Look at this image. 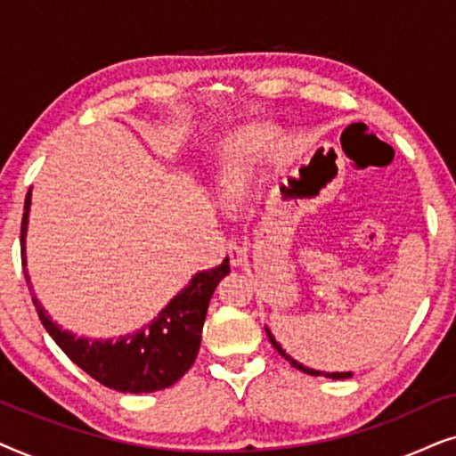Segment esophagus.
I'll return each instance as SVG.
<instances>
[{"label": "esophagus", "mask_w": 456, "mask_h": 456, "mask_svg": "<svg viewBox=\"0 0 456 456\" xmlns=\"http://www.w3.org/2000/svg\"><path fill=\"white\" fill-rule=\"evenodd\" d=\"M226 253H228L230 265H234V267H239L247 261V247H242L240 242H236V240H228Z\"/></svg>", "instance_id": "34e87169"}]
</instances>
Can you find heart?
<instances>
[{"mask_svg": "<svg viewBox=\"0 0 456 456\" xmlns=\"http://www.w3.org/2000/svg\"><path fill=\"white\" fill-rule=\"evenodd\" d=\"M236 174H239V172H232V176H230V186H234L236 184Z\"/></svg>", "mask_w": 456, "mask_h": 456, "instance_id": "1", "label": "heart"}]
</instances>
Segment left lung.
Returning <instances> with one entry per match:
<instances>
[{"label": "left lung", "instance_id": "left-lung-1", "mask_svg": "<svg viewBox=\"0 0 456 456\" xmlns=\"http://www.w3.org/2000/svg\"><path fill=\"white\" fill-rule=\"evenodd\" d=\"M267 336H270V342H272V345H273V346H276V351H278L280 354H282V357H284L286 361H289V363H290L292 367H297V370H301V371H305V373H309V376H326V378H332V379H342V378H351V376H353V373H351V371H346V373H323V371H315V370H309V367H305V365H301V363H298V361H295V359H292V357H290V354H286V353L282 351V346H280V345H278V342H276V338H273V336H272L270 332H267Z\"/></svg>", "mask_w": 456, "mask_h": 456}]
</instances>
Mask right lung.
Masks as SVG:
<instances>
[{
  "label": "right lung",
  "instance_id": "1",
  "mask_svg": "<svg viewBox=\"0 0 456 456\" xmlns=\"http://www.w3.org/2000/svg\"><path fill=\"white\" fill-rule=\"evenodd\" d=\"M28 208L30 192L24 201L20 226L22 264ZM228 272V259H224L220 265L211 267V270L199 272L191 280V284L180 290L170 305L161 311L158 320H153L139 332L122 336L118 340L74 338V334L66 332L49 320L37 298H33V303L39 320L55 340V345L80 370L108 388L141 395V392L164 390L167 386L176 384L195 363L199 346H201V332L209 298L214 295L217 282Z\"/></svg>",
  "mask_w": 456,
  "mask_h": 456
}]
</instances>
